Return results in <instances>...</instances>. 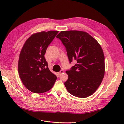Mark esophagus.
<instances>
[{
    "mask_svg": "<svg viewBox=\"0 0 124 124\" xmlns=\"http://www.w3.org/2000/svg\"><path fill=\"white\" fill-rule=\"evenodd\" d=\"M63 73V70H61L60 72H59L58 73V75H61Z\"/></svg>",
    "mask_w": 124,
    "mask_h": 124,
    "instance_id": "1",
    "label": "esophagus"
}]
</instances>
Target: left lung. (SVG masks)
Listing matches in <instances>:
<instances>
[{
    "instance_id": "8db88e82",
    "label": "left lung",
    "mask_w": 124,
    "mask_h": 124,
    "mask_svg": "<svg viewBox=\"0 0 124 124\" xmlns=\"http://www.w3.org/2000/svg\"><path fill=\"white\" fill-rule=\"evenodd\" d=\"M56 37L65 46L70 63L77 61L75 66L66 71L68 76L65 82L67 90L79 98L93 95L104 76V56L100 45L89 33L82 31H62Z\"/></svg>"
}]
</instances>
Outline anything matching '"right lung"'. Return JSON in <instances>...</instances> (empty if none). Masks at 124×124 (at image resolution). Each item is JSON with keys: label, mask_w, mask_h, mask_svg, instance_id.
I'll use <instances>...</instances> for the list:
<instances>
[{"label": "right lung", "mask_w": 124, "mask_h": 124, "mask_svg": "<svg viewBox=\"0 0 124 124\" xmlns=\"http://www.w3.org/2000/svg\"><path fill=\"white\" fill-rule=\"evenodd\" d=\"M58 32L50 31L33 33L22 48L18 72L22 83L31 92L39 93L48 91L57 79L48 68L44 54Z\"/></svg>", "instance_id": "1"}]
</instances>
